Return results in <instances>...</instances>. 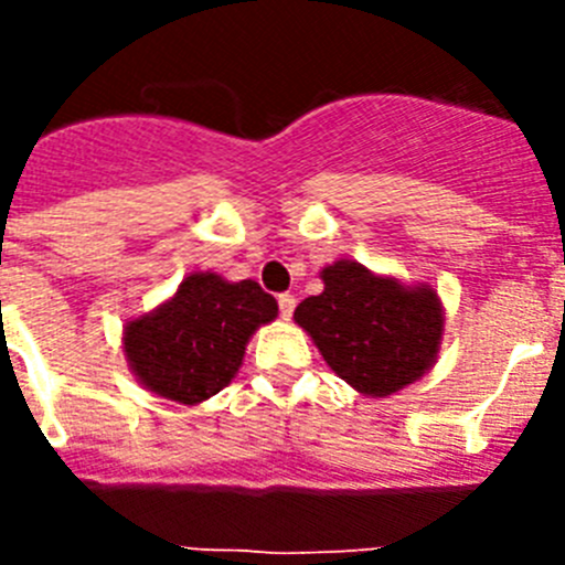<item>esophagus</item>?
I'll list each match as a JSON object with an SVG mask.
<instances>
[{"instance_id": "obj_1", "label": "esophagus", "mask_w": 565, "mask_h": 565, "mask_svg": "<svg viewBox=\"0 0 565 565\" xmlns=\"http://www.w3.org/2000/svg\"><path fill=\"white\" fill-rule=\"evenodd\" d=\"M277 302H279V317L291 319L294 306H297V299H294V294H279Z\"/></svg>"}]
</instances>
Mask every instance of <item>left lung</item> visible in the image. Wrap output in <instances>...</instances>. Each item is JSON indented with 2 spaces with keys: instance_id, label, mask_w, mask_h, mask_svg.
<instances>
[{
  "instance_id": "1",
  "label": "left lung",
  "mask_w": 565,
  "mask_h": 565,
  "mask_svg": "<svg viewBox=\"0 0 565 565\" xmlns=\"http://www.w3.org/2000/svg\"><path fill=\"white\" fill-rule=\"evenodd\" d=\"M319 279L326 288L299 302L294 322L353 391L387 398L436 367L444 302L430 282H402L356 259H337Z\"/></svg>"
}]
</instances>
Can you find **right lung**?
Listing matches in <instances>:
<instances>
[{
	"instance_id": "1",
	"label": "right lung",
	"mask_w": 565,
	"mask_h": 565,
	"mask_svg": "<svg viewBox=\"0 0 565 565\" xmlns=\"http://www.w3.org/2000/svg\"><path fill=\"white\" fill-rule=\"evenodd\" d=\"M277 311L254 279L192 271L161 306L124 322L121 351L143 391L194 407L232 384L252 337Z\"/></svg>"
}]
</instances>
